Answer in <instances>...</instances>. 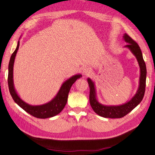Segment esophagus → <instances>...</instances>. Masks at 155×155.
Here are the masks:
<instances>
[{"label": "esophagus", "mask_w": 155, "mask_h": 155, "mask_svg": "<svg viewBox=\"0 0 155 155\" xmlns=\"http://www.w3.org/2000/svg\"><path fill=\"white\" fill-rule=\"evenodd\" d=\"M92 72V69L90 68V67H84L82 69V71L81 73L83 76H88L90 75V74Z\"/></svg>", "instance_id": "obj_1"}]
</instances>
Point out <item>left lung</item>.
<instances>
[{
	"mask_svg": "<svg viewBox=\"0 0 155 155\" xmlns=\"http://www.w3.org/2000/svg\"><path fill=\"white\" fill-rule=\"evenodd\" d=\"M124 40L127 43L124 47L128 48L132 54L134 55L140 67V78L139 86L135 95L127 103L119 106H107L100 103L97 98L96 90L94 82L90 78H88L87 81L90 87L89 100L93 110L97 115L104 118H122L131 111L134 109L142 101L145 93L146 81V66L143 59L142 53L140 47L126 33L124 34Z\"/></svg>",
	"mask_w": 155,
	"mask_h": 155,
	"instance_id": "left-lung-1",
	"label": "left lung"
}]
</instances>
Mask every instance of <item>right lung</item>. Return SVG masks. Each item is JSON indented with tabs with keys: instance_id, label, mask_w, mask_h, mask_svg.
I'll return each mask as SVG.
<instances>
[{
	"instance_id": "add662e5",
	"label": "right lung",
	"mask_w": 155,
	"mask_h": 155,
	"mask_svg": "<svg viewBox=\"0 0 155 155\" xmlns=\"http://www.w3.org/2000/svg\"><path fill=\"white\" fill-rule=\"evenodd\" d=\"M19 45L20 41L18 40L17 48H16L15 51L13 52L10 58L8 67V87L10 94L12 95L13 99L20 108L25 110L27 113L35 117H36V118H50V117H52L59 114L67 104L68 95L72 85L75 83L78 79L81 78L82 75H81V74H76V75L66 80L62 84L56 95L49 102L44 104L35 106L27 103L19 97L17 92H16L13 82V65L15 56L19 48Z\"/></svg>"
}]
</instances>
